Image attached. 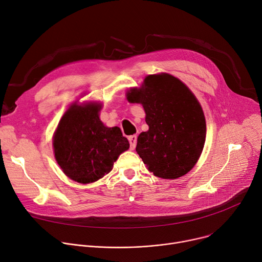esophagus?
Returning a JSON list of instances; mask_svg holds the SVG:
<instances>
[{"instance_id":"1","label":"esophagus","mask_w":262,"mask_h":262,"mask_svg":"<svg viewBox=\"0 0 262 262\" xmlns=\"http://www.w3.org/2000/svg\"><path fill=\"white\" fill-rule=\"evenodd\" d=\"M137 138L138 137L136 135H133V136L128 137V141H129V145H130L132 149H135V147L137 145Z\"/></svg>"}]
</instances>
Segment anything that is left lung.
I'll list each match as a JSON object with an SVG mask.
<instances>
[{"label": "left lung", "instance_id": "1", "mask_svg": "<svg viewBox=\"0 0 262 262\" xmlns=\"http://www.w3.org/2000/svg\"><path fill=\"white\" fill-rule=\"evenodd\" d=\"M128 101L141 102L147 132L138 137L136 151L156 176L175 179L191 171L203 150L206 124L202 107L180 80L151 74L140 89H130Z\"/></svg>", "mask_w": 262, "mask_h": 262}]
</instances>
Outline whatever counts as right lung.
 Listing matches in <instances>:
<instances>
[{"label": "right lung", "mask_w": 262, "mask_h": 262, "mask_svg": "<svg viewBox=\"0 0 262 262\" xmlns=\"http://www.w3.org/2000/svg\"><path fill=\"white\" fill-rule=\"evenodd\" d=\"M100 104L71 105L54 136L55 158L72 180L90 183L113 169L129 143L119 127H106L99 120Z\"/></svg>", "instance_id": "right-lung-1"}]
</instances>
